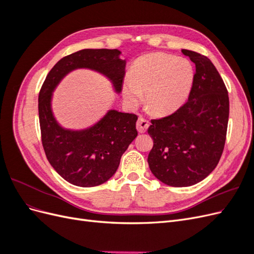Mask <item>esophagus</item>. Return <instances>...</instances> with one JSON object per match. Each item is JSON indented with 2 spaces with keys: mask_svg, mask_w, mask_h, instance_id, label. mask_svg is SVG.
I'll list each match as a JSON object with an SVG mask.
<instances>
[{
  "mask_svg": "<svg viewBox=\"0 0 254 254\" xmlns=\"http://www.w3.org/2000/svg\"><path fill=\"white\" fill-rule=\"evenodd\" d=\"M148 126H149V122L147 120H145L144 118H139V120L136 122V129L140 133L146 132Z\"/></svg>",
  "mask_w": 254,
  "mask_h": 254,
  "instance_id": "esophagus-1",
  "label": "esophagus"
}]
</instances>
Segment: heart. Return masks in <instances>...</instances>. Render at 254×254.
Wrapping results in <instances>:
<instances>
[{"label": "heart", "instance_id": "heart-1", "mask_svg": "<svg viewBox=\"0 0 254 254\" xmlns=\"http://www.w3.org/2000/svg\"><path fill=\"white\" fill-rule=\"evenodd\" d=\"M194 79L189 60L157 53L140 58L123 84L126 103L136 107L146 94V107L157 115L167 114L186 101Z\"/></svg>", "mask_w": 254, "mask_h": 254}]
</instances>
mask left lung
Listing matches in <instances>:
<instances>
[{
    "instance_id": "left-lung-1",
    "label": "left lung",
    "mask_w": 254,
    "mask_h": 254,
    "mask_svg": "<svg viewBox=\"0 0 254 254\" xmlns=\"http://www.w3.org/2000/svg\"><path fill=\"white\" fill-rule=\"evenodd\" d=\"M196 66L188 102L173 114L152 120L148 134L151 173L171 187H190L217 166L225 147L229 120L228 91L211 60L182 50Z\"/></svg>"
}]
</instances>
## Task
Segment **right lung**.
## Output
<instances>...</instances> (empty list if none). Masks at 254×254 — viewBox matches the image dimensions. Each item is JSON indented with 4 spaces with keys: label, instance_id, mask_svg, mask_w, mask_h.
<instances>
[{
    "label": "right lung",
    "instance_id": "right-lung-1",
    "mask_svg": "<svg viewBox=\"0 0 254 254\" xmlns=\"http://www.w3.org/2000/svg\"><path fill=\"white\" fill-rule=\"evenodd\" d=\"M121 54L119 50L108 49L73 53L53 66L40 90L38 109L45 155L58 175L74 186L96 187L111 178L123 153L137 135V117L110 109L90 127L64 128L53 112V92L68 73L88 68L108 78L115 93L120 94L126 66Z\"/></svg>",
    "mask_w": 254,
    "mask_h": 254
}]
</instances>
